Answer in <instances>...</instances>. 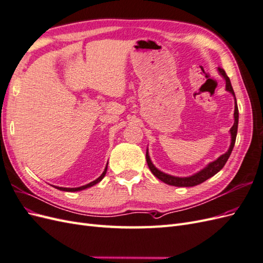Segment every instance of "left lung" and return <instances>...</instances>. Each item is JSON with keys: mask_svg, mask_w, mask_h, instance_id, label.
Returning <instances> with one entry per match:
<instances>
[{"mask_svg": "<svg viewBox=\"0 0 263 263\" xmlns=\"http://www.w3.org/2000/svg\"><path fill=\"white\" fill-rule=\"evenodd\" d=\"M218 71L220 72V74L225 78L226 80V90L229 91L230 93H232L234 97H235V92L233 90V86H232V83H230V80L228 76L226 74V72L224 71V69L221 68H218ZM239 113H238V106H237V102H236V98H235V113H234V118H235V123L233 125L232 128H230V135H232V142H230V147L228 149V151L226 154L221 155L217 160H215L213 162H211L208 166H206L205 169H203L202 171L197 172L196 174H194V176H191V177H187V178H179V177H173V176H169V174L166 173H163L161 172L160 170H158L156 166L153 164V162H151L150 158H149V155H148V150L146 153V160H147V163H148V166L150 171L153 172V174L155 177H157L159 180H161L162 182L166 183V184L169 185H173V186H195V185H198L201 184V183H203L204 181H206L208 179L212 178L213 176H215L218 171H220L222 168H224L225 163L227 162L228 158L230 156V154H232L233 151V148L235 146V141H236V136H237V129H238V117H239V115H238Z\"/></svg>", "mask_w": 263, "mask_h": 263, "instance_id": "8db88e82", "label": "left lung"}]
</instances>
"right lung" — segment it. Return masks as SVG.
Returning a JSON list of instances; mask_svg holds the SVG:
<instances>
[{
	"instance_id": "1",
	"label": "right lung",
	"mask_w": 263,
	"mask_h": 263,
	"mask_svg": "<svg viewBox=\"0 0 263 263\" xmlns=\"http://www.w3.org/2000/svg\"><path fill=\"white\" fill-rule=\"evenodd\" d=\"M106 171H107V166L105 168V170H104V172H103L101 176H100V178H98L97 180L95 181H93V182H91V183H89V184H86V185H83V186H80V187H59V186H54L55 189H58V190H60V191H67V192H77V191H81V190H84V189H87V187H91V186H93L94 184H97V183H99L103 178L105 177V174H106Z\"/></svg>"
}]
</instances>
